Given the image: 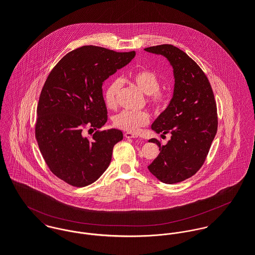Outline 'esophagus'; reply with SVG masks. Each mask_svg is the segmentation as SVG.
Here are the masks:
<instances>
[{"instance_id":"esophagus-1","label":"esophagus","mask_w":255,"mask_h":255,"mask_svg":"<svg viewBox=\"0 0 255 255\" xmlns=\"http://www.w3.org/2000/svg\"><path fill=\"white\" fill-rule=\"evenodd\" d=\"M125 136H126L127 138H135V137H137V134H136V133H133V132H130V131H127V132L125 133Z\"/></svg>"}]
</instances>
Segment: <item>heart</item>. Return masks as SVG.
<instances>
[{
  "label": "heart",
  "instance_id": "heart-1",
  "mask_svg": "<svg viewBox=\"0 0 255 255\" xmlns=\"http://www.w3.org/2000/svg\"><path fill=\"white\" fill-rule=\"evenodd\" d=\"M133 83L148 95L147 101L156 112L165 109L170 101L168 93L161 91V79L157 73L148 69L135 71L130 76ZM122 87L120 78L113 79L104 92V101L109 109L117 106V96ZM150 117L146 111H123L116 115L113 119L114 126L127 131H136L139 128L144 127L149 123Z\"/></svg>",
  "mask_w": 255,
  "mask_h": 255
}]
</instances>
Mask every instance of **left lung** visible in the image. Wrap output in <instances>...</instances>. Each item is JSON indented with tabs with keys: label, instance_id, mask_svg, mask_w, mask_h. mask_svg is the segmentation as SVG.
<instances>
[{
	"label": "left lung",
	"instance_id": "left-lung-1",
	"mask_svg": "<svg viewBox=\"0 0 255 255\" xmlns=\"http://www.w3.org/2000/svg\"><path fill=\"white\" fill-rule=\"evenodd\" d=\"M144 50L164 56L175 77L173 98L151 126L157 133H171V139L166 145L156 138L149 140L159 146L160 153L148 170L162 182H181L201 168L216 135L218 119L213 90L205 73L181 49L164 44Z\"/></svg>",
	"mask_w": 255,
	"mask_h": 255
}]
</instances>
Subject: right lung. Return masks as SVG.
I'll list each match as a JSON object with an SVG mask.
<instances>
[{
    "label": "right lung",
    "mask_w": 255,
    "mask_h": 255,
    "mask_svg": "<svg viewBox=\"0 0 255 255\" xmlns=\"http://www.w3.org/2000/svg\"><path fill=\"white\" fill-rule=\"evenodd\" d=\"M134 56V51L83 46L68 53L48 75L38 102L35 136L47 166L64 182L86 186L109 167L113 148L123 139V132L97 130L88 139L82 130L106 124L102 85Z\"/></svg>",
    "instance_id": "obj_1"
}]
</instances>
